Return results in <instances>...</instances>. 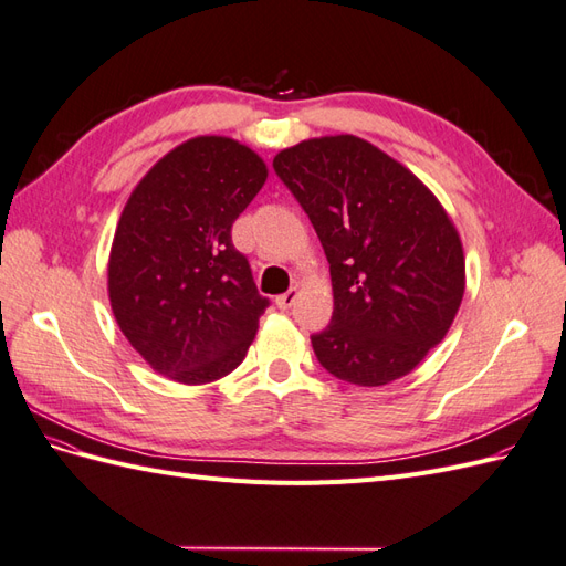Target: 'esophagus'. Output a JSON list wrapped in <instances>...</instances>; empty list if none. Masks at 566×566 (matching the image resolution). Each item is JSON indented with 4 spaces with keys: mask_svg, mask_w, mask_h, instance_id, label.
Returning a JSON list of instances; mask_svg holds the SVG:
<instances>
[{
    "mask_svg": "<svg viewBox=\"0 0 566 566\" xmlns=\"http://www.w3.org/2000/svg\"><path fill=\"white\" fill-rule=\"evenodd\" d=\"M296 298H298V289H296V286H292V289H289L286 294H282V296L274 298V303H277V308L289 311V308L294 306V301H296Z\"/></svg>",
    "mask_w": 566,
    "mask_h": 566,
    "instance_id": "esophagus-1",
    "label": "esophagus"
}]
</instances>
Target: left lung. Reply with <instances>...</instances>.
Listing matches in <instances>:
<instances>
[{"mask_svg":"<svg viewBox=\"0 0 566 566\" xmlns=\"http://www.w3.org/2000/svg\"><path fill=\"white\" fill-rule=\"evenodd\" d=\"M272 167L329 263L335 311L311 337L321 366L358 387L409 375L444 339L467 289L452 217L409 167L352 134L301 140Z\"/></svg>","mask_w":566,"mask_h":566,"instance_id":"left-lung-1","label":"left lung"}]
</instances>
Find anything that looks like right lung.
Wrapping results in <instances>:
<instances>
[{
  "instance_id": "add662e5",
  "label": "right lung",
  "mask_w": 566,
  "mask_h": 566,
  "mask_svg": "<svg viewBox=\"0 0 566 566\" xmlns=\"http://www.w3.org/2000/svg\"><path fill=\"white\" fill-rule=\"evenodd\" d=\"M265 179L249 145L196 136L159 157L126 200L109 249V306L145 364L174 382L224 378L255 339L268 298L231 224Z\"/></svg>"
}]
</instances>
